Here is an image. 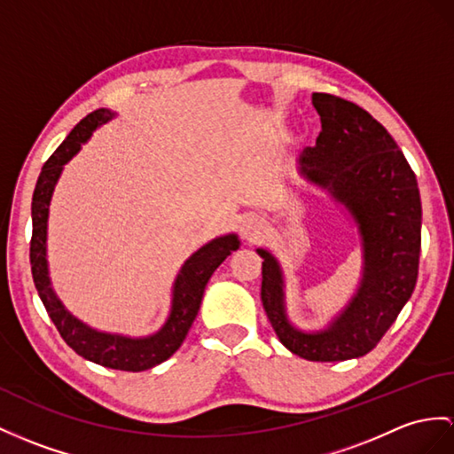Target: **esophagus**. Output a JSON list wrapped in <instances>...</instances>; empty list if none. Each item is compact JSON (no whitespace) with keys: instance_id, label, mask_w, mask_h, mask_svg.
<instances>
[{"instance_id":"1","label":"esophagus","mask_w":454,"mask_h":454,"mask_svg":"<svg viewBox=\"0 0 454 454\" xmlns=\"http://www.w3.org/2000/svg\"><path fill=\"white\" fill-rule=\"evenodd\" d=\"M240 231L247 239H256V235H260V231H262V223L256 217H247L245 221H242Z\"/></svg>"}]
</instances>
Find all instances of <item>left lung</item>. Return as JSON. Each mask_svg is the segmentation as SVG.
I'll return each instance as SVG.
<instances>
[{
  "mask_svg": "<svg viewBox=\"0 0 454 454\" xmlns=\"http://www.w3.org/2000/svg\"><path fill=\"white\" fill-rule=\"evenodd\" d=\"M322 119L302 173L345 202L360 225L364 279L358 294L322 333H301L285 317L283 279L270 252L262 262V304L279 340L312 362L358 358L378 345L411 298L422 247V202L416 175L387 129L366 109L333 94L314 92Z\"/></svg>",
  "mask_w": 454,
  "mask_h": 454,
  "instance_id": "8db88e82",
  "label": "left lung"
}]
</instances>
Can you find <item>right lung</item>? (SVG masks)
<instances>
[{"instance_id": "right-lung-1", "label": "right lung", "mask_w": 454, "mask_h": 454, "mask_svg": "<svg viewBox=\"0 0 454 454\" xmlns=\"http://www.w3.org/2000/svg\"><path fill=\"white\" fill-rule=\"evenodd\" d=\"M112 119V114L106 109H96L86 115L76 125L69 137L65 138L59 148L55 150L50 160L43 163L38 176L35 194H32V239H30V265L32 279H35L36 291L42 298L46 312L50 314L53 325L58 327L63 340L76 352V355L99 364V366L123 370V372H144L158 366L168 360L173 352L181 347L186 333L200 310L204 289L212 278V273L219 268L231 252L239 248L235 235L221 237L209 242L204 248L192 254L186 260L183 270L176 278L173 291V310L160 333L146 339H127L119 335H106L92 331L74 319L53 294L48 278L46 263V227H48V206L51 200L53 186L59 179L63 165L67 163L81 144L90 138L92 130Z\"/></svg>"}]
</instances>
